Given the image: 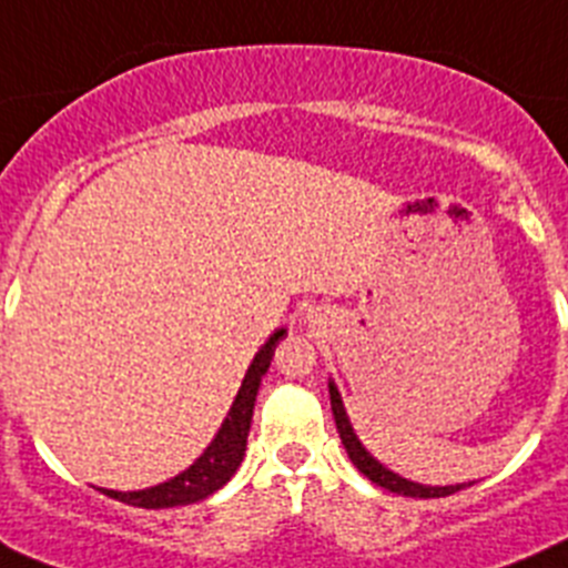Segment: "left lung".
I'll return each instance as SVG.
<instances>
[{
    "instance_id": "1",
    "label": "left lung",
    "mask_w": 568,
    "mask_h": 568,
    "mask_svg": "<svg viewBox=\"0 0 568 568\" xmlns=\"http://www.w3.org/2000/svg\"><path fill=\"white\" fill-rule=\"evenodd\" d=\"M328 393H331V410H334L336 430H339L342 444H345L347 458H351V462H354V467L359 469L365 478H371L373 484H379V487L390 489V493H396V495H410V498H444V495H453V493H458V489L467 487V484H456V487H453V484H449V487H430V484L407 481V478H402L398 473L387 469L385 464H379L376 458L371 456V453H367L365 444H362L359 436L354 433V427H351V418H347L345 405H342V396H339V390H336L334 382H328Z\"/></svg>"
}]
</instances>
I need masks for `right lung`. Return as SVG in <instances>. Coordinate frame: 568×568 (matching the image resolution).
Wrapping results in <instances>:
<instances>
[{
  "label": "right lung",
  "instance_id": "obj_1",
  "mask_svg": "<svg viewBox=\"0 0 568 568\" xmlns=\"http://www.w3.org/2000/svg\"><path fill=\"white\" fill-rule=\"evenodd\" d=\"M285 336V328L274 331L263 347L254 354L252 365H248L243 385H240L237 396H234L232 407H229L226 418H223L221 430L212 438L206 449L201 453L192 467L178 473L170 481L155 484V487L135 489V493H119V489H99V493L110 495L115 500H124L130 507L141 509H166V507H186V504H197V500L209 498L237 473L240 462L246 456V438L248 427H252L254 402H257L260 382H263L265 371L272 365L274 347Z\"/></svg>",
  "mask_w": 568,
  "mask_h": 568
}]
</instances>
